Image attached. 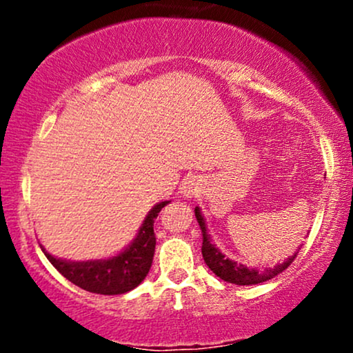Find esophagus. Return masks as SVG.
<instances>
[{"instance_id": "esophagus-1", "label": "esophagus", "mask_w": 353, "mask_h": 353, "mask_svg": "<svg viewBox=\"0 0 353 353\" xmlns=\"http://www.w3.org/2000/svg\"><path fill=\"white\" fill-rule=\"evenodd\" d=\"M184 194H185V196H189V194H192V189H190V188L184 189Z\"/></svg>"}]
</instances>
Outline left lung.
I'll return each instance as SVG.
<instances>
[{"instance_id": "8db88e82", "label": "left lung", "mask_w": 353, "mask_h": 353, "mask_svg": "<svg viewBox=\"0 0 353 353\" xmlns=\"http://www.w3.org/2000/svg\"><path fill=\"white\" fill-rule=\"evenodd\" d=\"M196 217L199 222L201 230H202V257L208 267L212 270L217 277H221L222 281L229 283H236V285H255V283H261L274 279L275 275H279L287 269L294 262V259L297 257L299 252H295L292 257L287 259L282 264H277L274 269H265L264 272H257L254 269H247V267L237 264V262L229 261L225 259V255H222L221 250H217V247H214L212 242L208 236V229H205V221L202 216L201 209L196 208Z\"/></svg>"}]
</instances>
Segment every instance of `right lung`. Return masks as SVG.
Returning a JSON list of instances; mask_svg holds the SVG:
<instances>
[{
    "label": "right lung",
    "instance_id": "right-lung-1",
    "mask_svg": "<svg viewBox=\"0 0 353 353\" xmlns=\"http://www.w3.org/2000/svg\"><path fill=\"white\" fill-rule=\"evenodd\" d=\"M169 201L154 205L145 217L143 228L131 245L124 252L108 261L68 262L52 257L43 249L48 261L58 269L68 281L88 290L101 295H119L129 292L139 285L151 269L154 249H156V234H154V219Z\"/></svg>",
    "mask_w": 353,
    "mask_h": 353
}]
</instances>
